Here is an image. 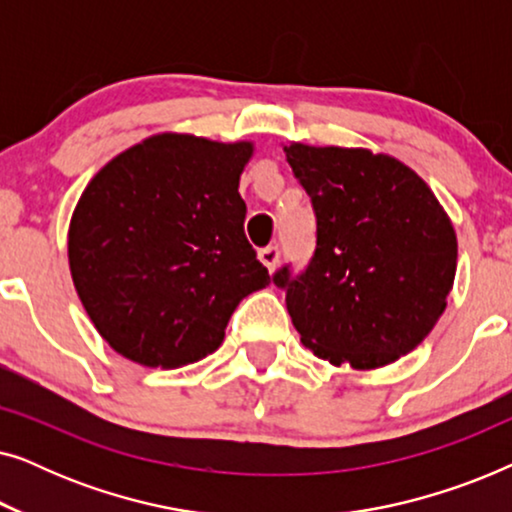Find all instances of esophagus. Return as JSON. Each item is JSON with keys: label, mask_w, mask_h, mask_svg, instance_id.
<instances>
[{"label": "esophagus", "mask_w": 512, "mask_h": 512, "mask_svg": "<svg viewBox=\"0 0 512 512\" xmlns=\"http://www.w3.org/2000/svg\"><path fill=\"white\" fill-rule=\"evenodd\" d=\"M258 258H261V263L272 272L279 263V247H277V244H270V247L258 251Z\"/></svg>", "instance_id": "34e87169"}]
</instances>
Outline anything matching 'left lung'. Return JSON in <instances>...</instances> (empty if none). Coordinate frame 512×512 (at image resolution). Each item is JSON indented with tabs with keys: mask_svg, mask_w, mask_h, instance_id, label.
I'll list each match as a JSON object with an SVG mask.
<instances>
[{
	"mask_svg": "<svg viewBox=\"0 0 512 512\" xmlns=\"http://www.w3.org/2000/svg\"><path fill=\"white\" fill-rule=\"evenodd\" d=\"M317 214L303 275L275 284L300 342L333 366L375 370L410 354L438 324L457 272L450 216L415 170L387 153L284 146Z\"/></svg>",
	"mask_w": 512,
	"mask_h": 512,
	"instance_id": "left-lung-1",
	"label": "left lung"
}]
</instances>
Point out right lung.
Masks as SVG:
<instances>
[{
	"mask_svg": "<svg viewBox=\"0 0 512 512\" xmlns=\"http://www.w3.org/2000/svg\"><path fill=\"white\" fill-rule=\"evenodd\" d=\"M251 156L254 142L160 132L90 179L67 256L76 293L114 352L149 368L205 359L240 300L270 284L237 191Z\"/></svg>",
	"mask_w": 512,
	"mask_h": 512,
	"instance_id": "1",
	"label": "right lung"
}]
</instances>
